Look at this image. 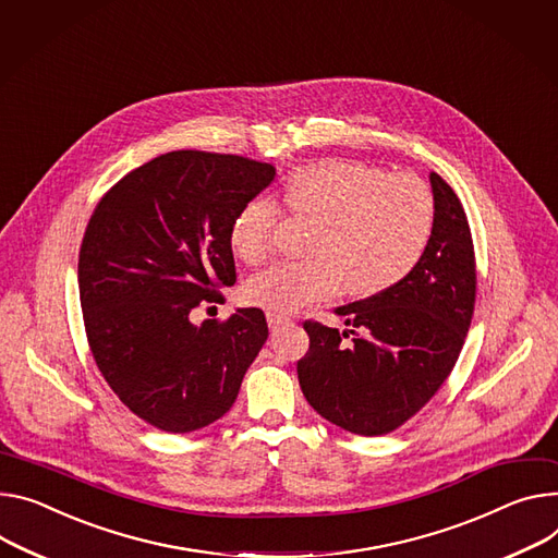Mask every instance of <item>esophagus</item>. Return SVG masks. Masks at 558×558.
Returning a JSON list of instances; mask_svg holds the SVG:
<instances>
[{"instance_id": "esophagus-1", "label": "esophagus", "mask_w": 558, "mask_h": 558, "mask_svg": "<svg viewBox=\"0 0 558 558\" xmlns=\"http://www.w3.org/2000/svg\"><path fill=\"white\" fill-rule=\"evenodd\" d=\"M290 322V317H286V315H277V313H268V326L272 328V330H277L279 326H283V324H288Z\"/></svg>"}]
</instances>
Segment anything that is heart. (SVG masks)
<instances>
[{
	"mask_svg": "<svg viewBox=\"0 0 558 558\" xmlns=\"http://www.w3.org/2000/svg\"><path fill=\"white\" fill-rule=\"evenodd\" d=\"M283 207L311 228L306 262H283L243 286L245 302L270 313H294L347 292L368 299L398 286L420 262L436 223V201L417 177L391 174L347 158H324L292 169L283 181ZM279 209L266 198L247 201L232 219L230 247L245 264L272 250Z\"/></svg>",
	"mask_w": 558,
	"mask_h": 558,
	"instance_id": "b5f03b06",
	"label": "heart"
}]
</instances>
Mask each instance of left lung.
<instances>
[{
	"instance_id": "obj_1",
	"label": "left lung",
	"mask_w": 558,
	"mask_h": 558,
	"mask_svg": "<svg viewBox=\"0 0 558 558\" xmlns=\"http://www.w3.org/2000/svg\"><path fill=\"white\" fill-rule=\"evenodd\" d=\"M436 223L415 268L391 290L339 306L351 330L304 324L299 387L328 422L384 436L436 396L462 351L476 304V256L456 192L432 171ZM354 335L347 348L341 338Z\"/></svg>"
}]
</instances>
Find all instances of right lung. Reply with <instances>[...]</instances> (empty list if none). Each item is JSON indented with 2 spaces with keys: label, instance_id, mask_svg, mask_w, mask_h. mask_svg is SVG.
<instances>
[{
  "label": "right lung",
  "instance_id": "right-lung-1",
  "mask_svg": "<svg viewBox=\"0 0 558 558\" xmlns=\"http://www.w3.org/2000/svg\"><path fill=\"white\" fill-rule=\"evenodd\" d=\"M275 174L243 156L169 151L120 179L92 214L77 262L89 349L120 402L160 432L226 415L266 344L259 308L201 326L190 313L234 286L232 219Z\"/></svg>",
  "mask_w": 558,
  "mask_h": 558
}]
</instances>
